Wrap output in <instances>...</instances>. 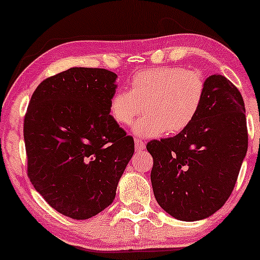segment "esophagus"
I'll return each mask as SVG.
<instances>
[{"label":"esophagus","instance_id":"obj_1","mask_svg":"<svg viewBox=\"0 0 260 260\" xmlns=\"http://www.w3.org/2000/svg\"><path fill=\"white\" fill-rule=\"evenodd\" d=\"M144 148H145L144 142L141 141V140H137V138H135V149H136V151L144 150Z\"/></svg>","mask_w":260,"mask_h":260}]
</instances>
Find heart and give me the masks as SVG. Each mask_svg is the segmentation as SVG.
<instances>
[{"label":"heart","mask_w":260,"mask_h":260,"mask_svg":"<svg viewBox=\"0 0 260 260\" xmlns=\"http://www.w3.org/2000/svg\"><path fill=\"white\" fill-rule=\"evenodd\" d=\"M206 93L204 77L198 71L162 66L138 72L130 81V90H119L110 101V113L119 125L134 124V133L155 137L166 131H183L200 111Z\"/></svg>","instance_id":"1"}]
</instances>
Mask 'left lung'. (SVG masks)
<instances>
[{"instance_id":"1","label":"left lung","mask_w":260,"mask_h":260,"mask_svg":"<svg viewBox=\"0 0 260 260\" xmlns=\"http://www.w3.org/2000/svg\"><path fill=\"white\" fill-rule=\"evenodd\" d=\"M205 83L204 103L190 125L147 144L154 158L150 179L156 201L182 221L208 218L225 205L247 151L239 90L221 74Z\"/></svg>"}]
</instances>
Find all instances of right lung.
I'll list each match as a JSON object with an SVG mask.
<instances>
[{
	"label": "right lung",
	"instance_id": "obj_1",
	"mask_svg": "<svg viewBox=\"0 0 260 260\" xmlns=\"http://www.w3.org/2000/svg\"><path fill=\"white\" fill-rule=\"evenodd\" d=\"M116 78L104 69L73 67L42 81L28 104V177L69 218L90 219L111 205L134 155V138L110 115Z\"/></svg>",
	"mask_w": 260,
	"mask_h": 260
}]
</instances>
